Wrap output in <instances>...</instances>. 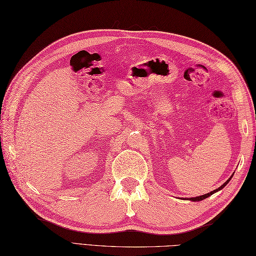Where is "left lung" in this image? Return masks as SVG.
I'll return each instance as SVG.
<instances>
[{
	"instance_id": "8db88e82",
	"label": "left lung",
	"mask_w": 256,
	"mask_h": 256,
	"mask_svg": "<svg viewBox=\"0 0 256 256\" xmlns=\"http://www.w3.org/2000/svg\"><path fill=\"white\" fill-rule=\"evenodd\" d=\"M231 178H232V176H230V179H231ZM230 179L227 181V182H224V184H222V186H220V188H216L215 190V191H212L210 193H207V194H205V195H200V196H196V198H190V200H193V202H198V200H204V198H208V196H210V195H212L214 193H216L217 191H219V190H222L224 186H226V184H227L229 181H230Z\"/></svg>"
}]
</instances>
